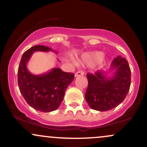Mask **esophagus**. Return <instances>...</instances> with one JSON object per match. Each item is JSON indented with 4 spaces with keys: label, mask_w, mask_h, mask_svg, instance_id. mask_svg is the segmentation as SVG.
I'll list each match as a JSON object with an SVG mask.
<instances>
[{
    "label": "esophagus",
    "mask_w": 147,
    "mask_h": 147,
    "mask_svg": "<svg viewBox=\"0 0 147 147\" xmlns=\"http://www.w3.org/2000/svg\"><path fill=\"white\" fill-rule=\"evenodd\" d=\"M84 75V71H82V70H79V71L77 72L75 74V77H80V76H83Z\"/></svg>",
    "instance_id": "esophagus-1"
}]
</instances>
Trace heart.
<instances>
[{
  "label": "heart",
  "mask_w": 147,
  "mask_h": 147,
  "mask_svg": "<svg viewBox=\"0 0 147 147\" xmlns=\"http://www.w3.org/2000/svg\"><path fill=\"white\" fill-rule=\"evenodd\" d=\"M104 54L102 52L95 51L90 52V53H86L82 56L81 62L88 64V65H94V64L98 63L102 59Z\"/></svg>",
  "instance_id": "b5f03b06"
}]
</instances>
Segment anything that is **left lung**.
I'll use <instances>...</instances> for the list:
<instances>
[{
	"mask_svg": "<svg viewBox=\"0 0 147 147\" xmlns=\"http://www.w3.org/2000/svg\"><path fill=\"white\" fill-rule=\"evenodd\" d=\"M131 70L127 60L120 56L111 63L109 71L87 74L88 86L86 100L92 109L107 111L120 104L131 86Z\"/></svg>",
	"mask_w": 147,
	"mask_h": 147,
	"instance_id": "obj_1",
	"label": "left lung"
}]
</instances>
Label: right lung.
<instances>
[{
  "mask_svg": "<svg viewBox=\"0 0 147 147\" xmlns=\"http://www.w3.org/2000/svg\"><path fill=\"white\" fill-rule=\"evenodd\" d=\"M54 51L44 45H34L22 55L18 70V85L21 93L29 105L35 110L48 113L57 110L63 99L66 88L73 81L71 72L52 68L46 73L33 75L27 64L34 52Z\"/></svg>",
  "mask_w": 147,
  "mask_h": 147,
  "instance_id": "right-lung-1",
  "label": "right lung"
}]
</instances>
